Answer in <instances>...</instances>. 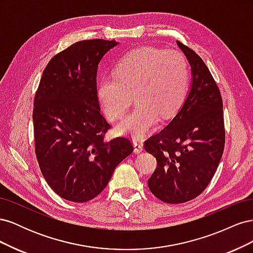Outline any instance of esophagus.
I'll return each mask as SVG.
<instances>
[{
    "label": "esophagus",
    "instance_id": "obj_1",
    "mask_svg": "<svg viewBox=\"0 0 253 253\" xmlns=\"http://www.w3.org/2000/svg\"><path fill=\"white\" fill-rule=\"evenodd\" d=\"M133 147H134V152L137 153V154H138V153H141L143 151V145L139 141H136L135 140L133 142Z\"/></svg>",
    "mask_w": 253,
    "mask_h": 253
}]
</instances>
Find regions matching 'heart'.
I'll return each instance as SVG.
<instances>
[{
    "label": "heart",
    "instance_id": "heart-1",
    "mask_svg": "<svg viewBox=\"0 0 253 253\" xmlns=\"http://www.w3.org/2000/svg\"><path fill=\"white\" fill-rule=\"evenodd\" d=\"M188 67L181 53L141 47L120 61L116 77L98 82L97 96L106 117L124 116L135 93L137 106L117 126V132L141 139L155 127L158 116L172 117L185 98Z\"/></svg>",
    "mask_w": 253,
    "mask_h": 253
}]
</instances>
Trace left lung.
<instances>
[{"instance_id":"1","label":"left lung","mask_w":253,"mask_h":253,"mask_svg":"<svg viewBox=\"0 0 253 253\" xmlns=\"http://www.w3.org/2000/svg\"><path fill=\"white\" fill-rule=\"evenodd\" d=\"M176 43L191 66L190 88L173 120L144 142V150L157 160L149 189L168 204L200 195L215 173L225 147L223 101L216 83L195 51Z\"/></svg>"}]
</instances>
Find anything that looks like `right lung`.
<instances>
[{
	"instance_id": "1",
	"label": "right lung",
	"mask_w": 253,
	"mask_h": 253,
	"mask_svg": "<svg viewBox=\"0 0 253 253\" xmlns=\"http://www.w3.org/2000/svg\"><path fill=\"white\" fill-rule=\"evenodd\" d=\"M118 44L100 39L72 44L49 61L35 96L36 156L45 180L66 201L93 200L133 152L126 138L103 140L110 125L97 97L98 65Z\"/></svg>"
}]
</instances>
